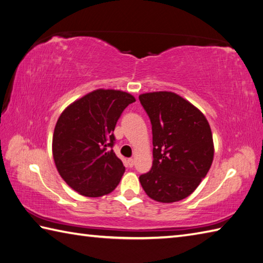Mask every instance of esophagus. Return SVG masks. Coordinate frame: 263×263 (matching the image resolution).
<instances>
[{
	"label": "esophagus",
	"mask_w": 263,
	"mask_h": 263,
	"mask_svg": "<svg viewBox=\"0 0 263 263\" xmlns=\"http://www.w3.org/2000/svg\"><path fill=\"white\" fill-rule=\"evenodd\" d=\"M127 163H128V166L133 167V165H135V159H133V158H128V159H127Z\"/></svg>",
	"instance_id": "esophagus-1"
}]
</instances>
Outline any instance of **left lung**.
Listing matches in <instances>:
<instances>
[{
    "label": "left lung",
    "instance_id": "obj_1",
    "mask_svg": "<svg viewBox=\"0 0 263 263\" xmlns=\"http://www.w3.org/2000/svg\"><path fill=\"white\" fill-rule=\"evenodd\" d=\"M153 125V167L139 180L149 198L163 203L187 198L214 160L208 121L180 95L155 91L139 96Z\"/></svg>",
    "mask_w": 263,
    "mask_h": 263
}]
</instances>
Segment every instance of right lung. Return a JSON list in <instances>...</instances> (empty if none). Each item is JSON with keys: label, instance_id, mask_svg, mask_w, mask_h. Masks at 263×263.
<instances>
[{"label": "right lung", "instance_id": "right-lung-1", "mask_svg": "<svg viewBox=\"0 0 263 263\" xmlns=\"http://www.w3.org/2000/svg\"><path fill=\"white\" fill-rule=\"evenodd\" d=\"M136 98L125 91L97 89L70 104L53 135V158L68 185L89 198L119 185L125 167L113 152L117 120Z\"/></svg>", "mask_w": 263, "mask_h": 263}]
</instances>
